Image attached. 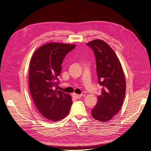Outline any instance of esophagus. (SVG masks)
Wrapping results in <instances>:
<instances>
[{
	"mask_svg": "<svg viewBox=\"0 0 151 151\" xmlns=\"http://www.w3.org/2000/svg\"><path fill=\"white\" fill-rule=\"evenodd\" d=\"M82 96H83V94H77L76 93L72 94V97L76 99H79L81 98Z\"/></svg>",
	"mask_w": 151,
	"mask_h": 151,
	"instance_id": "34e87169",
	"label": "esophagus"
}]
</instances>
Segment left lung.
Wrapping results in <instances>:
<instances>
[{
    "mask_svg": "<svg viewBox=\"0 0 151 151\" xmlns=\"http://www.w3.org/2000/svg\"><path fill=\"white\" fill-rule=\"evenodd\" d=\"M87 45L94 51L98 83L103 87L91 114L95 120L108 122L119 111L124 100L126 92L124 74L119 59L108 44L97 39Z\"/></svg>",
    "mask_w": 151,
    "mask_h": 151,
    "instance_id": "1",
    "label": "left lung"
}]
</instances>
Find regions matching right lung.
Wrapping results in <instances>:
<instances>
[{
  "instance_id": "obj_1",
  "label": "right lung",
  "mask_w": 151,
  "mask_h": 151,
  "mask_svg": "<svg viewBox=\"0 0 151 151\" xmlns=\"http://www.w3.org/2000/svg\"><path fill=\"white\" fill-rule=\"evenodd\" d=\"M76 45L57 42L45 44L36 50L29 63V87L35 106L44 118L53 122L63 119L72 103L70 94L55 88L62 63Z\"/></svg>"
}]
</instances>
